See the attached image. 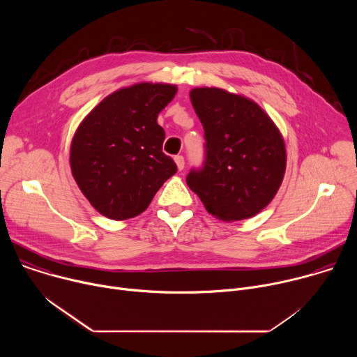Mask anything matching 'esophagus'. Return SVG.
Wrapping results in <instances>:
<instances>
[{
  "label": "esophagus",
  "mask_w": 357,
  "mask_h": 357,
  "mask_svg": "<svg viewBox=\"0 0 357 357\" xmlns=\"http://www.w3.org/2000/svg\"><path fill=\"white\" fill-rule=\"evenodd\" d=\"M175 162H176V167H178L179 171H182L185 168V160H183L182 155H176L175 157Z\"/></svg>",
  "instance_id": "1"
}]
</instances>
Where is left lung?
I'll return each instance as SVG.
<instances>
[{"label": "left lung", "instance_id": "8db88e82", "mask_svg": "<svg viewBox=\"0 0 357 357\" xmlns=\"http://www.w3.org/2000/svg\"><path fill=\"white\" fill-rule=\"evenodd\" d=\"M205 130V161L186 176L206 211L225 222L252 218L275 196L287 165L284 139L252 100L218 87L190 91Z\"/></svg>", "mask_w": 357, "mask_h": 357}]
</instances>
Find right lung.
Returning a JSON list of instances; mask_svg holds the SVG:
<instances>
[{"label": "right lung", "mask_w": 357, "mask_h": 357, "mask_svg": "<svg viewBox=\"0 0 357 357\" xmlns=\"http://www.w3.org/2000/svg\"><path fill=\"white\" fill-rule=\"evenodd\" d=\"M175 93L176 86L164 83L120 89L79 126L70 146L72 174L103 216H138L176 172L174 160L162 152L165 131L157 123Z\"/></svg>", "instance_id": "obj_1"}]
</instances>
